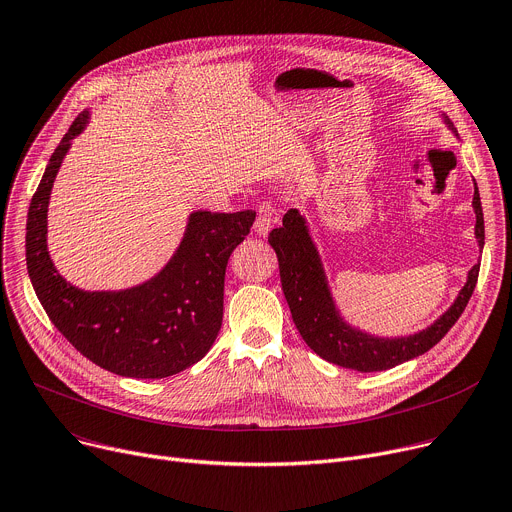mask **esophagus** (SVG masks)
<instances>
[{
	"mask_svg": "<svg viewBox=\"0 0 512 512\" xmlns=\"http://www.w3.org/2000/svg\"><path fill=\"white\" fill-rule=\"evenodd\" d=\"M272 223H274L272 215L260 213V215L256 217V221H254V231H256L258 235H268V231L272 229Z\"/></svg>",
	"mask_w": 512,
	"mask_h": 512,
	"instance_id": "34e87169",
	"label": "esophagus"
}]
</instances>
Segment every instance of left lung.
Listing matches in <instances>:
<instances>
[{"mask_svg":"<svg viewBox=\"0 0 512 512\" xmlns=\"http://www.w3.org/2000/svg\"><path fill=\"white\" fill-rule=\"evenodd\" d=\"M445 123L451 127L447 116ZM474 211L476 238L480 248H484V213L478 186L474 190ZM268 242L272 250L277 252L283 293L305 344L328 363L361 373L385 371L402 365L435 346L459 320L471 293L476 289L480 274V264H474V268L467 272V283L459 291L453 305L426 330L400 338H381L352 328L340 316L316 244L311 242L305 217L297 209H289L285 213L283 225L270 231Z\"/></svg>","mask_w":512,"mask_h":512,"instance_id":"8db88e82","label":"left lung"}]
</instances>
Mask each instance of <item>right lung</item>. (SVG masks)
<instances>
[{"mask_svg":"<svg viewBox=\"0 0 512 512\" xmlns=\"http://www.w3.org/2000/svg\"><path fill=\"white\" fill-rule=\"evenodd\" d=\"M90 119L84 110L57 145L26 221V266L55 328L98 367L135 379H162L201 361L223 322L225 268L256 219L254 211H194L170 262L123 291H84L57 272L47 250V211L71 139Z\"/></svg>","mask_w":512,"mask_h":512,"instance_id":"1","label":"right lung"}]
</instances>
